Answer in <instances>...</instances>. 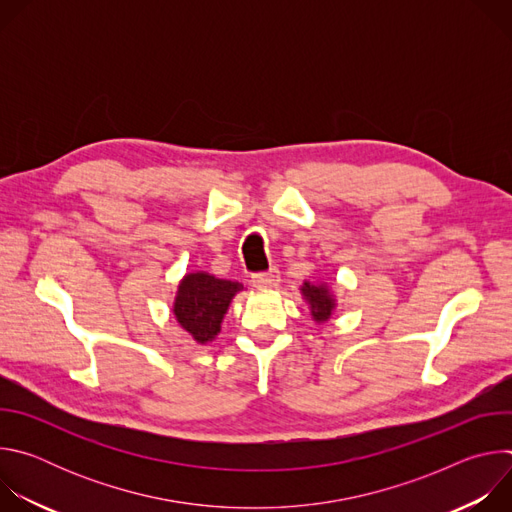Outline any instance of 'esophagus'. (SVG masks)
I'll return each mask as SVG.
<instances>
[{"instance_id":"1","label":"esophagus","mask_w":512,"mask_h":512,"mask_svg":"<svg viewBox=\"0 0 512 512\" xmlns=\"http://www.w3.org/2000/svg\"><path fill=\"white\" fill-rule=\"evenodd\" d=\"M279 281V271L275 267L267 269V271H259V273H253L251 275V283L259 289H267V287H273L275 283Z\"/></svg>"}]
</instances>
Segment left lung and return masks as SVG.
I'll return each mask as SVG.
<instances>
[{"instance_id":"obj_1","label":"left lung","mask_w":512,"mask_h":512,"mask_svg":"<svg viewBox=\"0 0 512 512\" xmlns=\"http://www.w3.org/2000/svg\"><path fill=\"white\" fill-rule=\"evenodd\" d=\"M302 294L306 296L310 308H312V316L316 322H326L334 310V300L330 296V291L326 285H310L306 283L302 287Z\"/></svg>"}]
</instances>
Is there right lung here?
Instances as JSON below:
<instances>
[{"mask_svg":"<svg viewBox=\"0 0 512 512\" xmlns=\"http://www.w3.org/2000/svg\"><path fill=\"white\" fill-rule=\"evenodd\" d=\"M241 283L216 279L208 273H190L182 279L174 304L180 326L192 334L196 342H208L221 330L223 316Z\"/></svg>","mask_w":512,"mask_h":512,"instance_id":"1","label":"right lung"}]
</instances>
